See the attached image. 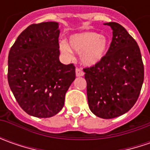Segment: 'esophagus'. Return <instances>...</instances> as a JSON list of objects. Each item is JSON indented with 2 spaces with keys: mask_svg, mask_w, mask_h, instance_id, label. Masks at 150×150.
Returning <instances> with one entry per match:
<instances>
[{
  "mask_svg": "<svg viewBox=\"0 0 150 150\" xmlns=\"http://www.w3.org/2000/svg\"><path fill=\"white\" fill-rule=\"evenodd\" d=\"M84 75V72L81 68H77L76 69V76L77 77H83Z\"/></svg>",
  "mask_w": 150,
  "mask_h": 150,
  "instance_id": "obj_1",
  "label": "esophagus"
}]
</instances>
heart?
<instances>
[{
    "label": "heart",
    "mask_w": 150,
    "mask_h": 150,
    "mask_svg": "<svg viewBox=\"0 0 150 150\" xmlns=\"http://www.w3.org/2000/svg\"><path fill=\"white\" fill-rule=\"evenodd\" d=\"M59 49L67 58L72 57V50L80 53V62L83 66L93 67L104 57L108 49V40L106 37L95 32L76 33L70 37L69 44L66 41H61Z\"/></svg>",
    "instance_id": "obj_1"
}]
</instances>
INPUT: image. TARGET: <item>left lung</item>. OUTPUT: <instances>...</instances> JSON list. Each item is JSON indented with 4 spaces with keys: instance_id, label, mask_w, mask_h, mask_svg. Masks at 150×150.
<instances>
[{
    "instance_id": "8db88e82",
    "label": "left lung",
    "mask_w": 150,
    "mask_h": 150,
    "mask_svg": "<svg viewBox=\"0 0 150 150\" xmlns=\"http://www.w3.org/2000/svg\"><path fill=\"white\" fill-rule=\"evenodd\" d=\"M112 31L107 54L95 66L85 68L90 110L102 118L123 115L134 105L144 83V69L139 47L117 22H107Z\"/></svg>"
}]
</instances>
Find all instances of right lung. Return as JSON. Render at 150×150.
Listing matches in <instances>:
<instances>
[{"mask_svg":"<svg viewBox=\"0 0 150 150\" xmlns=\"http://www.w3.org/2000/svg\"><path fill=\"white\" fill-rule=\"evenodd\" d=\"M59 23L32 24L18 36L8 55V83L21 108L29 115L50 118L64 106L75 79V67L59 60Z\"/></svg>","mask_w":150,"mask_h":150,"instance_id":"add662e5","label":"right lung"}]
</instances>
